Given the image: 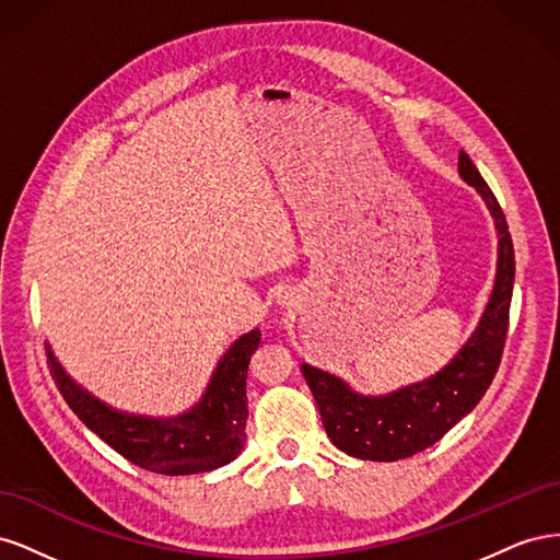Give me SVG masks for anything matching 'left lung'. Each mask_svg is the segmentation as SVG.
<instances>
[{
	"instance_id": "1",
	"label": "left lung",
	"mask_w": 560,
	"mask_h": 560,
	"mask_svg": "<svg viewBox=\"0 0 560 560\" xmlns=\"http://www.w3.org/2000/svg\"><path fill=\"white\" fill-rule=\"evenodd\" d=\"M457 173L477 189L498 233L493 292L463 348L430 378L385 395H362L329 371L301 364L334 446L360 460L395 463L436 444L481 401L500 366L514 290V245L498 198L465 151Z\"/></svg>"
}]
</instances>
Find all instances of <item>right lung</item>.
Wrapping results in <instances>:
<instances>
[{"instance_id": "1", "label": "right lung", "mask_w": 560, "mask_h": 560, "mask_svg": "<svg viewBox=\"0 0 560 560\" xmlns=\"http://www.w3.org/2000/svg\"><path fill=\"white\" fill-rule=\"evenodd\" d=\"M261 331L235 338L219 358L200 399L177 416H142L114 409L77 383L46 343L48 369L60 395L91 432L142 469L182 477L224 467L241 455L247 422V369Z\"/></svg>"}]
</instances>
